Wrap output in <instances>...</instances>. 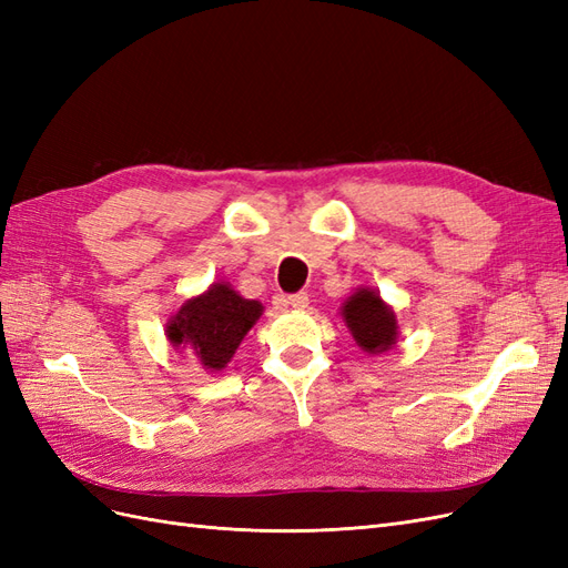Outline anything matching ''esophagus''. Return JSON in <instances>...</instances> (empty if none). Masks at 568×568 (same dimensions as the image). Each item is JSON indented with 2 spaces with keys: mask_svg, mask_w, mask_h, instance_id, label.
<instances>
[{
  "mask_svg": "<svg viewBox=\"0 0 568 568\" xmlns=\"http://www.w3.org/2000/svg\"><path fill=\"white\" fill-rule=\"evenodd\" d=\"M286 303H288L291 307H298V311H301V307L307 305V294H305V291H298V294H291V296L286 298Z\"/></svg>",
  "mask_w": 568,
  "mask_h": 568,
  "instance_id": "1",
  "label": "esophagus"
}]
</instances>
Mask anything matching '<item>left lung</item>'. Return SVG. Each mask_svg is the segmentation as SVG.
<instances>
[{
  "instance_id": "8db88e82",
  "label": "left lung",
  "mask_w": 568,
  "mask_h": 568,
  "mask_svg": "<svg viewBox=\"0 0 568 568\" xmlns=\"http://www.w3.org/2000/svg\"><path fill=\"white\" fill-rule=\"evenodd\" d=\"M343 320H346L357 346L367 353H382L395 346L398 324L390 307L379 298L376 291L359 288L343 303Z\"/></svg>"
}]
</instances>
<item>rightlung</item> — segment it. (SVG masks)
Instances as JSON below:
<instances>
[{
  "mask_svg": "<svg viewBox=\"0 0 568 568\" xmlns=\"http://www.w3.org/2000/svg\"><path fill=\"white\" fill-rule=\"evenodd\" d=\"M263 305L236 294L227 284H213L203 296L186 301L168 324L173 346L194 353L201 365L217 372L230 363L246 332L261 317Z\"/></svg>",
  "mask_w": 568,
  "mask_h": 568,
  "instance_id": "obj_1",
  "label": "right lung"
}]
</instances>
